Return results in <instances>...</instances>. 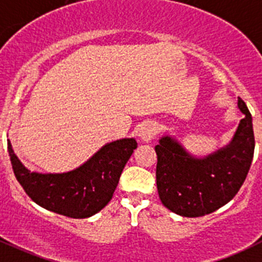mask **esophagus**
<instances>
[{"label": "esophagus", "instance_id": "obj_1", "mask_svg": "<svg viewBox=\"0 0 262 262\" xmlns=\"http://www.w3.org/2000/svg\"><path fill=\"white\" fill-rule=\"evenodd\" d=\"M156 134H157V126L156 124L152 123V121H146V123L142 124L138 129V137L143 142H149L151 139L155 138Z\"/></svg>", "mask_w": 262, "mask_h": 262}]
</instances>
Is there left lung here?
<instances>
[{
  "instance_id": "left-lung-1",
  "label": "left lung",
  "mask_w": 262,
  "mask_h": 262,
  "mask_svg": "<svg viewBox=\"0 0 262 262\" xmlns=\"http://www.w3.org/2000/svg\"><path fill=\"white\" fill-rule=\"evenodd\" d=\"M245 114L232 141L205 157H195L174 137L164 136L155 147L156 184L162 205L185 217L211 214L230 201L242 187L255 151L252 116L243 100Z\"/></svg>"
}]
</instances>
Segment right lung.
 <instances>
[{
  "label": "right lung",
  "mask_w": 262,
  "mask_h": 262,
  "mask_svg": "<svg viewBox=\"0 0 262 262\" xmlns=\"http://www.w3.org/2000/svg\"><path fill=\"white\" fill-rule=\"evenodd\" d=\"M136 148L134 138L118 139L106 143L72 171L42 174L27 169L7 141L14 174L25 193L43 209L73 219L92 216L110 202L121 171Z\"/></svg>",
  "instance_id": "add662e5"
}]
</instances>
